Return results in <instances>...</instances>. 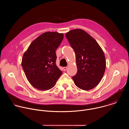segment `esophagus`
Here are the masks:
<instances>
[{
    "label": "esophagus",
    "mask_w": 129,
    "mask_h": 129,
    "mask_svg": "<svg viewBox=\"0 0 129 129\" xmlns=\"http://www.w3.org/2000/svg\"><path fill=\"white\" fill-rule=\"evenodd\" d=\"M63 70L64 71H66L67 70V67H63Z\"/></svg>",
    "instance_id": "1"
}]
</instances>
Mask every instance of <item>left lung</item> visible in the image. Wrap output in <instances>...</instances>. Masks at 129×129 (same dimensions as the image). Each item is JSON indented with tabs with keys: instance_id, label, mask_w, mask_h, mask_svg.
<instances>
[{
	"instance_id": "obj_1",
	"label": "left lung",
	"mask_w": 129,
	"mask_h": 129,
	"mask_svg": "<svg viewBox=\"0 0 129 129\" xmlns=\"http://www.w3.org/2000/svg\"><path fill=\"white\" fill-rule=\"evenodd\" d=\"M66 36L76 55L77 72L72 77L77 87L89 90L101 80L106 69L104 53L96 41L84 30H72Z\"/></svg>"
}]
</instances>
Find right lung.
Wrapping results in <instances>:
<instances>
[{"instance_id": "1", "label": "right lung", "mask_w": 129, "mask_h": 129, "mask_svg": "<svg viewBox=\"0 0 129 129\" xmlns=\"http://www.w3.org/2000/svg\"><path fill=\"white\" fill-rule=\"evenodd\" d=\"M63 38L62 33L46 32L31 43L23 55L21 65L26 76L38 90L52 88L62 73L55 63V50Z\"/></svg>"}]
</instances>
